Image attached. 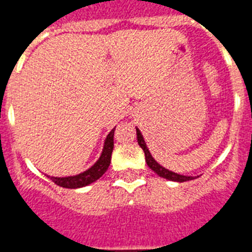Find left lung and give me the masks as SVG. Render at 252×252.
<instances>
[{"mask_svg": "<svg viewBox=\"0 0 252 252\" xmlns=\"http://www.w3.org/2000/svg\"><path fill=\"white\" fill-rule=\"evenodd\" d=\"M136 135H137V142H139V145L141 146V149L144 150V153H145L146 164H148L149 168H150L153 171H155V173H157L159 177L165 178V179L171 180V182H179V183H182V182H187V180L194 179L195 177H188V175L178 174V173H174V171L168 170V169H165L164 166L160 165L159 162L154 159L153 155L150 154V151H149L148 146H146L145 140H144V137H142L141 131H140L137 127H136Z\"/></svg>", "mask_w": 252, "mask_h": 252, "instance_id": "obj_1", "label": "left lung"}]
</instances>
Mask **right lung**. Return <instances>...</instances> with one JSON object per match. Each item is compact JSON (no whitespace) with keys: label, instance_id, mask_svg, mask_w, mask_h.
<instances>
[{"label":"right lung","instance_id":"1","mask_svg":"<svg viewBox=\"0 0 252 252\" xmlns=\"http://www.w3.org/2000/svg\"><path fill=\"white\" fill-rule=\"evenodd\" d=\"M113 135H115V128H112L111 132L107 135L106 140H104L103 150H102L101 157H99V159L97 160L90 169H87L86 171H83L81 174L72 175V177L59 178L50 177V175H49V178H50L57 186L69 189L82 188V187L92 184L93 182L99 179V178L106 173L108 166H110L111 155H112L113 150Z\"/></svg>","mask_w":252,"mask_h":252}]
</instances>
